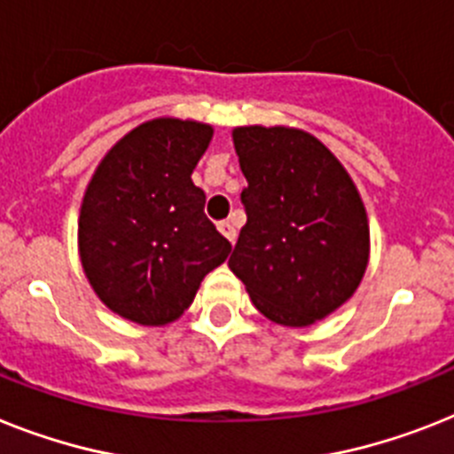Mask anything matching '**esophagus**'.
<instances>
[{
  "label": "esophagus",
  "instance_id": "esophagus-1",
  "mask_svg": "<svg viewBox=\"0 0 454 454\" xmlns=\"http://www.w3.org/2000/svg\"><path fill=\"white\" fill-rule=\"evenodd\" d=\"M218 230L223 231L224 236H227V241H230V243L236 241V223H234V220H223V223H218Z\"/></svg>",
  "mask_w": 454,
  "mask_h": 454
}]
</instances>
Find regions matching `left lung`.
<instances>
[{
	"label": "left lung",
	"mask_w": 454,
	"mask_h": 454,
	"mask_svg": "<svg viewBox=\"0 0 454 454\" xmlns=\"http://www.w3.org/2000/svg\"><path fill=\"white\" fill-rule=\"evenodd\" d=\"M248 181L230 269L262 316L309 327L353 297L369 264V220L327 145L294 127H236Z\"/></svg>",
	"instance_id": "obj_1"
}]
</instances>
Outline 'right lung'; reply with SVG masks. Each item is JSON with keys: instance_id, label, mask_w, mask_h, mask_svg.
I'll return each mask as SVG.
<instances>
[{"instance_id": "1", "label": "right lung", "mask_w": 454, "mask_h": 454, "mask_svg": "<svg viewBox=\"0 0 454 454\" xmlns=\"http://www.w3.org/2000/svg\"><path fill=\"white\" fill-rule=\"evenodd\" d=\"M213 127L155 118L106 153L85 190L78 253L90 286L125 320H178L231 243L206 218L192 171Z\"/></svg>"}]
</instances>
